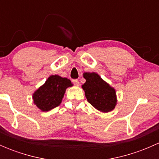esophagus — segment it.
Instances as JSON below:
<instances>
[{"instance_id": "obj_1", "label": "esophagus", "mask_w": 159, "mask_h": 159, "mask_svg": "<svg viewBox=\"0 0 159 159\" xmlns=\"http://www.w3.org/2000/svg\"><path fill=\"white\" fill-rule=\"evenodd\" d=\"M73 83L74 84H75V85H76V86H78L79 85V81H78V80H77V79H75V80H73Z\"/></svg>"}]
</instances>
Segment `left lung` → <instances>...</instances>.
I'll return each mask as SVG.
<instances>
[{
    "label": "left lung",
    "mask_w": 159,
    "mask_h": 159,
    "mask_svg": "<svg viewBox=\"0 0 159 159\" xmlns=\"http://www.w3.org/2000/svg\"><path fill=\"white\" fill-rule=\"evenodd\" d=\"M83 77L86 81L81 88L88 102L104 113L115 109L118 102L115 89L95 72H84Z\"/></svg>",
    "instance_id": "obj_1"
}]
</instances>
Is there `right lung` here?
I'll return each instance as SVG.
<instances>
[{
  "mask_svg": "<svg viewBox=\"0 0 159 159\" xmlns=\"http://www.w3.org/2000/svg\"><path fill=\"white\" fill-rule=\"evenodd\" d=\"M73 84L67 78L51 75L32 94L33 102L41 111H48L61 103L66 89Z\"/></svg>",
  "mask_w": 159,
  "mask_h": 159,
  "instance_id": "add662e5",
  "label": "right lung"
}]
</instances>
